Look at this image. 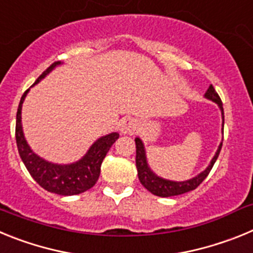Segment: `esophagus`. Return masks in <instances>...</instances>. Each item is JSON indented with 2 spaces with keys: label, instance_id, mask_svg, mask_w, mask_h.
Instances as JSON below:
<instances>
[{
  "label": "esophagus",
  "instance_id": "34e87169",
  "mask_svg": "<svg viewBox=\"0 0 253 253\" xmlns=\"http://www.w3.org/2000/svg\"><path fill=\"white\" fill-rule=\"evenodd\" d=\"M138 128L137 122L131 118H124L119 123V130L122 134H134Z\"/></svg>",
  "mask_w": 253,
  "mask_h": 253
}]
</instances>
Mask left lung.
<instances>
[{"label": "left lung", "instance_id": "1", "mask_svg": "<svg viewBox=\"0 0 253 253\" xmlns=\"http://www.w3.org/2000/svg\"><path fill=\"white\" fill-rule=\"evenodd\" d=\"M204 96H205V99L215 102V104L219 106V109H220V111H222V119H223L222 126L224 128V110H223L222 100H220V97H219V95L216 93V91L214 90V87L211 86V84L209 86V88H208ZM135 148H137L135 163H137L138 177H139L140 184L146 187L149 193L153 194V195L161 196V198H169V196H176V195H181V194L189 193V191L195 190L199 185L202 184L203 181L207 178V176L209 175L210 169H213L214 163H215L216 158H218L219 153H220V149H222V143L219 144L218 149H216L215 154H214V157L211 158V161H210L209 166H208L204 171L200 172L199 175H196L195 177L190 178V180H186V181L166 180V178L157 176L153 171H152L151 167L148 166L146 148H144V144H143L140 138H135Z\"/></svg>", "mask_w": 253, "mask_h": 253}]
</instances>
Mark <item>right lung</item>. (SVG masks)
Wrapping results in <instances>:
<instances>
[{
  "instance_id": "1",
  "label": "right lung",
  "mask_w": 253,
  "mask_h": 253,
  "mask_svg": "<svg viewBox=\"0 0 253 253\" xmlns=\"http://www.w3.org/2000/svg\"><path fill=\"white\" fill-rule=\"evenodd\" d=\"M60 64H62L60 62H55L51 64L49 68H46V71H44L39 76V78L33 86L39 84L46 75H49L55 67L60 66ZM28 92L29 90H26L20 100L16 114V131L15 133H16V144L20 157L28 169L29 173L33 176V178L40 186L49 193L63 196L84 193L91 189L96 184V181L99 180L102 161L111 146L115 143V140L119 138V133L115 131V133H110L99 138L86 152L84 157L78 160L77 162L69 163V165H58V163L45 161L30 148L25 139L24 131H22L21 109L22 102L25 100Z\"/></svg>"
}]
</instances>
